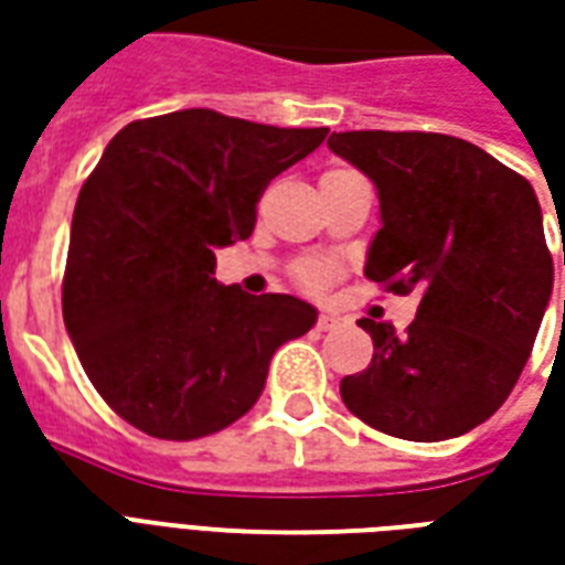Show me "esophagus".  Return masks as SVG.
<instances>
[{"instance_id":"obj_1","label":"esophagus","mask_w":565,"mask_h":565,"mask_svg":"<svg viewBox=\"0 0 565 565\" xmlns=\"http://www.w3.org/2000/svg\"><path fill=\"white\" fill-rule=\"evenodd\" d=\"M339 323H342V318H339V315H332V311H320L318 330H335Z\"/></svg>"}]
</instances>
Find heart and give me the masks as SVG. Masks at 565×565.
<instances>
[{"mask_svg":"<svg viewBox=\"0 0 565 565\" xmlns=\"http://www.w3.org/2000/svg\"><path fill=\"white\" fill-rule=\"evenodd\" d=\"M332 278V266L327 263H308L306 269H302V281L308 287H323V284H330Z\"/></svg>","mask_w":565,"mask_h":565,"instance_id":"obj_1","label":"heart"}]
</instances>
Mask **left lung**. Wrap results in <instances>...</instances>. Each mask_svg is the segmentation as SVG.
<instances>
[{
    "mask_svg": "<svg viewBox=\"0 0 565 565\" xmlns=\"http://www.w3.org/2000/svg\"><path fill=\"white\" fill-rule=\"evenodd\" d=\"M327 145L379 190L366 278L393 294L420 290L405 335L360 320L375 354L342 379L344 405L408 441L462 436L509 399L551 302L554 263L535 190L454 136L366 129L332 132Z\"/></svg>",
    "mask_w": 565,
    "mask_h": 565,
    "instance_id": "left-lung-1",
    "label": "left lung"
}]
</instances>
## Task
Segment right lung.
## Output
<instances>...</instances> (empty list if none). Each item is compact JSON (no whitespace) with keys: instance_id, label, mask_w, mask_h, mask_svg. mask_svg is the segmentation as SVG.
Segmentation results:
<instances>
[{"instance_id":"1","label":"right lung","mask_w":565,"mask_h":565,"mask_svg":"<svg viewBox=\"0 0 565 565\" xmlns=\"http://www.w3.org/2000/svg\"><path fill=\"white\" fill-rule=\"evenodd\" d=\"M327 132L184 108L108 141L72 217L63 320L127 424L169 441L235 424L275 351L318 323L306 299L223 287L214 254L254 233L266 184Z\"/></svg>"}]
</instances>
